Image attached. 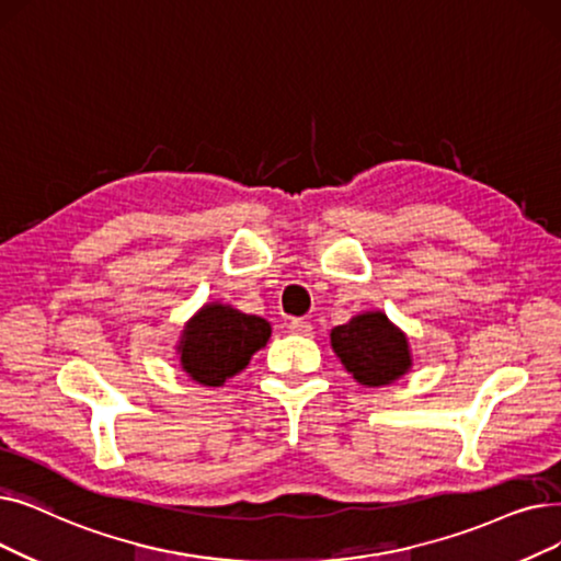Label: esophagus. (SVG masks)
<instances>
[{
    "label": "esophagus",
    "instance_id": "1",
    "mask_svg": "<svg viewBox=\"0 0 561 561\" xmlns=\"http://www.w3.org/2000/svg\"><path fill=\"white\" fill-rule=\"evenodd\" d=\"M288 332L290 334H298V336H311L313 334V328L309 321L305 319H290L288 321Z\"/></svg>",
    "mask_w": 561,
    "mask_h": 561
}]
</instances>
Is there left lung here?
Here are the masks:
<instances>
[{"instance_id":"left-lung-1","label":"left lung","mask_w":561,"mask_h":561,"mask_svg":"<svg viewBox=\"0 0 561 561\" xmlns=\"http://www.w3.org/2000/svg\"><path fill=\"white\" fill-rule=\"evenodd\" d=\"M330 346L344 369L364 387H385L412 369L408 334L387 313L362 311L330 332Z\"/></svg>"}]
</instances>
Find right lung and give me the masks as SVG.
<instances>
[{"label":"right lung","mask_w":561,"mask_h":561,"mask_svg":"<svg viewBox=\"0 0 561 561\" xmlns=\"http://www.w3.org/2000/svg\"><path fill=\"white\" fill-rule=\"evenodd\" d=\"M273 328L261 316L245 313L231 305L206 302L183 325L176 341L181 369L204 387H222L248 367L261 351Z\"/></svg>","instance_id":"add662e5"}]
</instances>
